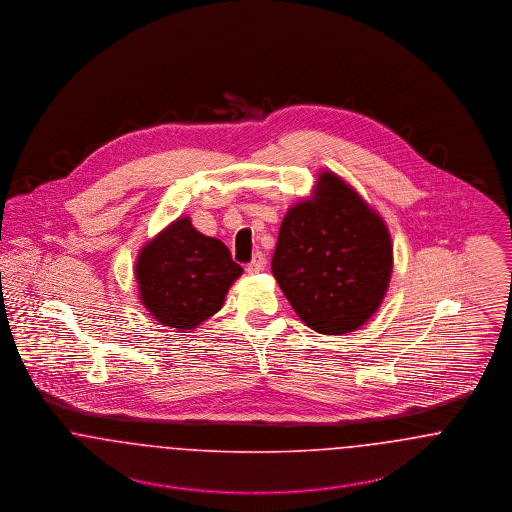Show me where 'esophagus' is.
Listing matches in <instances>:
<instances>
[{
	"instance_id": "34e87169",
	"label": "esophagus",
	"mask_w": 512,
	"mask_h": 512,
	"mask_svg": "<svg viewBox=\"0 0 512 512\" xmlns=\"http://www.w3.org/2000/svg\"><path fill=\"white\" fill-rule=\"evenodd\" d=\"M265 263H267V261H265V257H263L261 253H257V255L253 257V261L247 265L245 270H247L249 274H259L261 270H265Z\"/></svg>"
}]
</instances>
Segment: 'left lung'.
<instances>
[{
  "mask_svg": "<svg viewBox=\"0 0 512 512\" xmlns=\"http://www.w3.org/2000/svg\"><path fill=\"white\" fill-rule=\"evenodd\" d=\"M391 268L386 222L330 171L288 209L272 257V274L297 317L326 336L355 332L378 311Z\"/></svg>",
  "mask_w": 512,
  "mask_h": 512,
  "instance_id": "1",
  "label": "left lung"
}]
</instances>
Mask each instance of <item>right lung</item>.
I'll use <instances>...</instances> for the list:
<instances>
[{
  "mask_svg": "<svg viewBox=\"0 0 512 512\" xmlns=\"http://www.w3.org/2000/svg\"><path fill=\"white\" fill-rule=\"evenodd\" d=\"M242 272L228 247L197 232L190 217H178L149 240L134 270L149 315L178 332L194 330L219 313Z\"/></svg>",
  "mask_w": 512,
  "mask_h": 512,
  "instance_id": "obj_1",
  "label": "right lung"
}]
</instances>
